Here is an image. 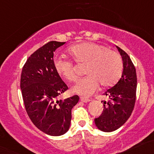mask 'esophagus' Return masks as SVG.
Returning <instances> with one entry per match:
<instances>
[{
  "label": "esophagus",
  "mask_w": 154,
  "mask_h": 154,
  "mask_svg": "<svg viewBox=\"0 0 154 154\" xmlns=\"http://www.w3.org/2000/svg\"><path fill=\"white\" fill-rule=\"evenodd\" d=\"M80 100L82 101V102L87 103V102H90L91 99H88V98H86V97H80Z\"/></svg>",
  "instance_id": "1"
}]
</instances>
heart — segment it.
Masks as SVG:
<instances>
[{
	"instance_id": "heart-1",
	"label": "heart",
	"mask_w": 154,
	"mask_h": 154,
	"mask_svg": "<svg viewBox=\"0 0 154 154\" xmlns=\"http://www.w3.org/2000/svg\"><path fill=\"white\" fill-rule=\"evenodd\" d=\"M69 55L74 61L85 64V72L87 76L77 82L73 91L83 96H90L95 92L99 84L102 87H110L121 77L123 63L117 52L108 50L105 46L94 42H83L71 47ZM55 72L60 77L69 81L77 78L73 63L61 57L53 60Z\"/></svg>"
}]
</instances>
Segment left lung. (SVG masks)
<instances>
[{"label":"left lung","instance_id":"8db88e82","mask_svg":"<svg viewBox=\"0 0 154 154\" xmlns=\"http://www.w3.org/2000/svg\"><path fill=\"white\" fill-rule=\"evenodd\" d=\"M123 60L122 76L111 88L104 92L109 98L103 102V112L94 119L96 127L104 132H111L119 129L129 119L136 100V69L128 54L116 46Z\"/></svg>","mask_w":154,"mask_h":154}]
</instances>
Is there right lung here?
I'll list each match as a JSON object with an SVG mask.
<instances>
[{
  "label": "right lung",
  "instance_id": "add662e5",
  "mask_svg": "<svg viewBox=\"0 0 154 154\" xmlns=\"http://www.w3.org/2000/svg\"><path fill=\"white\" fill-rule=\"evenodd\" d=\"M65 43L52 41L38 49L27 60L20 79L30 119L38 129L51 136H60L68 131L72 109L79 101L77 95L57 99L68 87L54 69V52Z\"/></svg>",
  "mask_w": 154,
  "mask_h": 154
}]
</instances>
